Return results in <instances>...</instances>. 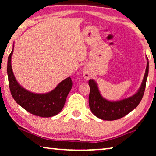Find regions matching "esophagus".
<instances>
[{"instance_id":"34e87169","label":"esophagus","mask_w":156,"mask_h":156,"mask_svg":"<svg viewBox=\"0 0 156 156\" xmlns=\"http://www.w3.org/2000/svg\"><path fill=\"white\" fill-rule=\"evenodd\" d=\"M91 72L89 71V69L87 67H85L84 70H83V76L85 80H89L91 77Z\"/></svg>"}]
</instances>
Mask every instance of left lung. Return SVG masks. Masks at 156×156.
<instances>
[{"instance_id":"8db88e82","label":"left lung","mask_w":156,"mask_h":156,"mask_svg":"<svg viewBox=\"0 0 156 156\" xmlns=\"http://www.w3.org/2000/svg\"><path fill=\"white\" fill-rule=\"evenodd\" d=\"M146 72L141 86L135 94L127 99L118 101H109L101 97L97 83L94 80H89L90 93L89 96V105L91 112L98 118L106 121L117 120L125 116L137 106L141 101L146 89V80L148 74V59Z\"/></svg>"}]
</instances>
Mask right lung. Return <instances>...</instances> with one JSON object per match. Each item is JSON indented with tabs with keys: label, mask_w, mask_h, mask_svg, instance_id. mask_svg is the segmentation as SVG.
<instances>
[{
	"label": "right lung",
	"mask_w": 156,
	"mask_h": 156,
	"mask_svg": "<svg viewBox=\"0 0 156 156\" xmlns=\"http://www.w3.org/2000/svg\"><path fill=\"white\" fill-rule=\"evenodd\" d=\"M14 47V46H13ZM8 56L7 72L10 93L19 105L30 113L40 117H51L61 112L68 94L72 87V81L68 77L59 83L56 88L46 94H35L23 88L17 82L11 67V57Z\"/></svg>",
	"instance_id": "right-lung-1"
}]
</instances>
